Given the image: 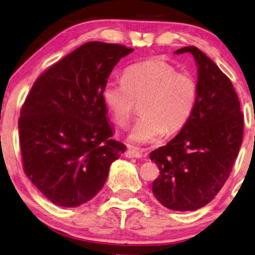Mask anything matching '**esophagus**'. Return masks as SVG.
I'll use <instances>...</instances> for the list:
<instances>
[{"instance_id": "obj_1", "label": "esophagus", "mask_w": 255, "mask_h": 255, "mask_svg": "<svg viewBox=\"0 0 255 255\" xmlns=\"http://www.w3.org/2000/svg\"><path fill=\"white\" fill-rule=\"evenodd\" d=\"M125 156L126 157H129V159H139L140 156H142V154H140L139 151H137L136 148H128L126 152H125Z\"/></svg>"}]
</instances>
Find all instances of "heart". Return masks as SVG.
Wrapping results in <instances>:
<instances>
[{
	"mask_svg": "<svg viewBox=\"0 0 255 255\" xmlns=\"http://www.w3.org/2000/svg\"><path fill=\"white\" fill-rule=\"evenodd\" d=\"M102 101L117 126H127L137 104L143 117L132 127L129 139L135 144H152L165 132L183 129L195 111L199 85L193 75L180 72L161 59H148L128 67L123 80H109Z\"/></svg>",
	"mask_w": 255,
	"mask_h": 255,
	"instance_id": "1",
	"label": "heart"
}]
</instances>
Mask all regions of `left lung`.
<instances>
[{"mask_svg": "<svg viewBox=\"0 0 255 255\" xmlns=\"http://www.w3.org/2000/svg\"><path fill=\"white\" fill-rule=\"evenodd\" d=\"M186 52L197 64L195 111L175 138L149 154L160 170L152 192L175 211H193L213 200L232 172L244 131L243 113L230 79L195 46L175 53Z\"/></svg>", "mask_w": 255, "mask_h": 255, "instance_id": "1", "label": "left lung"}]
</instances>
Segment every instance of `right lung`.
Here are the masks:
<instances>
[{
	"label": "right lung",
	"instance_id": "1",
	"mask_svg": "<svg viewBox=\"0 0 255 255\" xmlns=\"http://www.w3.org/2000/svg\"><path fill=\"white\" fill-rule=\"evenodd\" d=\"M132 51L85 43L44 71L27 95L18 123L23 170L52 203L74 208L93 199L126 149L111 138L102 90Z\"/></svg>",
	"mask_w": 255,
	"mask_h": 255
}]
</instances>
